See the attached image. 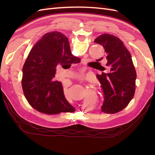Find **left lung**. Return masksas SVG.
Wrapping results in <instances>:
<instances>
[{
  "label": "left lung",
  "instance_id": "1",
  "mask_svg": "<svg viewBox=\"0 0 155 155\" xmlns=\"http://www.w3.org/2000/svg\"><path fill=\"white\" fill-rule=\"evenodd\" d=\"M94 42L103 46L107 59V68L101 66L100 70L103 72L97 75L104 94L101 110L105 113H116L126 107L134 96L135 68L129 51L117 37L103 34L95 39Z\"/></svg>",
  "mask_w": 155,
  "mask_h": 155
}]
</instances>
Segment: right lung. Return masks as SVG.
<instances>
[{"label":"right lung","mask_w":155,"mask_h":155,"mask_svg":"<svg viewBox=\"0 0 155 155\" xmlns=\"http://www.w3.org/2000/svg\"><path fill=\"white\" fill-rule=\"evenodd\" d=\"M81 62L71 53L68 38L60 32L45 34L32 48L22 68V87L28 103L45 114L74 112L61 82L54 81L57 66Z\"/></svg>","instance_id":"add662e5"}]
</instances>
